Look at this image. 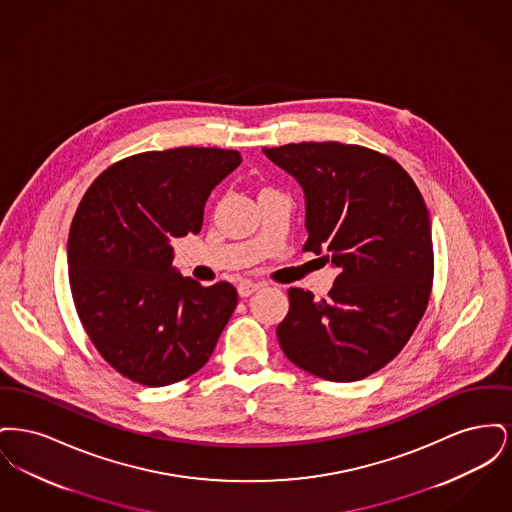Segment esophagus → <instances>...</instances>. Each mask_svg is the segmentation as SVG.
I'll list each match as a JSON object with an SVG mask.
<instances>
[{"label":"esophagus","instance_id":"1","mask_svg":"<svg viewBox=\"0 0 512 512\" xmlns=\"http://www.w3.org/2000/svg\"><path fill=\"white\" fill-rule=\"evenodd\" d=\"M261 286H263V284H257V282H249V280H245V282H242V284L238 286V293H240V297H249L251 293L257 292Z\"/></svg>","mask_w":512,"mask_h":512}]
</instances>
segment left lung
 <instances>
[{
  "instance_id": "1",
  "label": "left lung",
  "mask_w": 512,
  "mask_h": 512,
  "mask_svg": "<svg viewBox=\"0 0 512 512\" xmlns=\"http://www.w3.org/2000/svg\"><path fill=\"white\" fill-rule=\"evenodd\" d=\"M263 151L303 188V251L340 268L326 299L288 290L280 347L318 378L363 380L399 355L428 307L434 249L426 203L397 161L368 147L301 142Z\"/></svg>"
}]
</instances>
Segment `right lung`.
Instances as JSON below:
<instances>
[{"mask_svg":"<svg viewBox=\"0 0 512 512\" xmlns=\"http://www.w3.org/2000/svg\"><path fill=\"white\" fill-rule=\"evenodd\" d=\"M240 163L219 147L146 151L101 172L82 197L67 245L74 307L124 378L161 388L209 361L238 292L184 278L171 242L201 230L207 197Z\"/></svg>","mask_w":512,"mask_h":512,"instance_id":"obj_1","label":"right lung"}]
</instances>
